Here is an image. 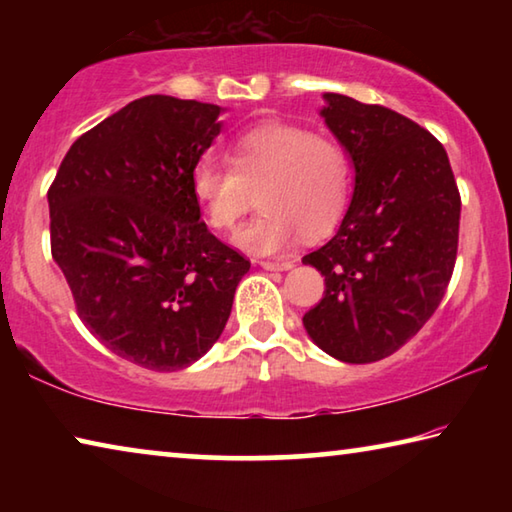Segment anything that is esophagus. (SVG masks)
Masks as SVG:
<instances>
[{"label": "esophagus", "instance_id": "obj_1", "mask_svg": "<svg viewBox=\"0 0 512 512\" xmlns=\"http://www.w3.org/2000/svg\"><path fill=\"white\" fill-rule=\"evenodd\" d=\"M259 266L266 268V271H289L293 262L291 259H264V262H259Z\"/></svg>", "mask_w": 512, "mask_h": 512}]
</instances>
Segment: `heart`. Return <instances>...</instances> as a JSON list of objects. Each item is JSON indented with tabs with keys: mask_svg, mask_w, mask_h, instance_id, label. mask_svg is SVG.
Returning <instances> with one entry per match:
<instances>
[{
	"mask_svg": "<svg viewBox=\"0 0 512 512\" xmlns=\"http://www.w3.org/2000/svg\"><path fill=\"white\" fill-rule=\"evenodd\" d=\"M230 164L201 158L192 196L214 230H232L257 192L259 212L235 235L253 255H275L300 235L318 239L343 216L350 171L339 144L289 124L253 128L232 144Z\"/></svg>",
	"mask_w": 512,
	"mask_h": 512,
	"instance_id": "obj_1",
	"label": "heart"
}]
</instances>
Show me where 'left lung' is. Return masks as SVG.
I'll list each match as a JSON object with an SVG mask.
<instances>
[{
  "instance_id": "obj_1",
  "label": "left lung",
  "mask_w": 512,
  "mask_h": 512,
  "mask_svg": "<svg viewBox=\"0 0 512 512\" xmlns=\"http://www.w3.org/2000/svg\"><path fill=\"white\" fill-rule=\"evenodd\" d=\"M325 119L348 155L354 189L334 237L302 262L325 277L302 316L329 357L372 363L420 332L445 296L461 196L436 137L384 106L325 92Z\"/></svg>"
}]
</instances>
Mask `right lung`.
I'll return each instance as SVG.
<instances>
[{"instance_id": "add662e5", "label": "right lung", "mask_w": 512, "mask_h": 512, "mask_svg": "<svg viewBox=\"0 0 512 512\" xmlns=\"http://www.w3.org/2000/svg\"><path fill=\"white\" fill-rule=\"evenodd\" d=\"M221 106L131 101L67 151L51 185V255L85 327L117 357L173 372L219 341L250 262L201 221L192 169Z\"/></svg>"}]
</instances>
